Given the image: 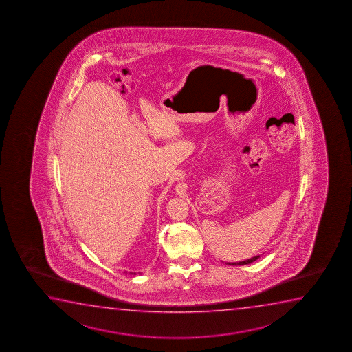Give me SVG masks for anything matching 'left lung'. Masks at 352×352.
I'll use <instances>...</instances> for the list:
<instances>
[{"label":"left lung","mask_w":352,"mask_h":352,"mask_svg":"<svg viewBox=\"0 0 352 352\" xmlns=\"http://www.w3.org/2000/svg\"><path fill=\"white\" fill-rule=\"evenodd\" d=\"M258 257H260V255L255 256V257H251V258H249V260L241 261V262H234V263H231V262H230V263H228V265H249V263H251V262H254V261L257 260V258H258Z\"/></svg>","instance_id":"obj_1"}]
</instances>
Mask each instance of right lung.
<instances>
[{
	"mask_svg": "<svg viewBox=\"0 0 352 352\" xmlns=\"http://www.w3.org/2000/svg\"><path fill=\"white\" fill-rule=\"evenodd\" d=\"M132 274H135V273H132Z\"/></svg>",
	"mask_w": 352,
	"mask_h": 352,
	"instance_id": "add662e5",
	"label": "right lung"
}]
</instances>
